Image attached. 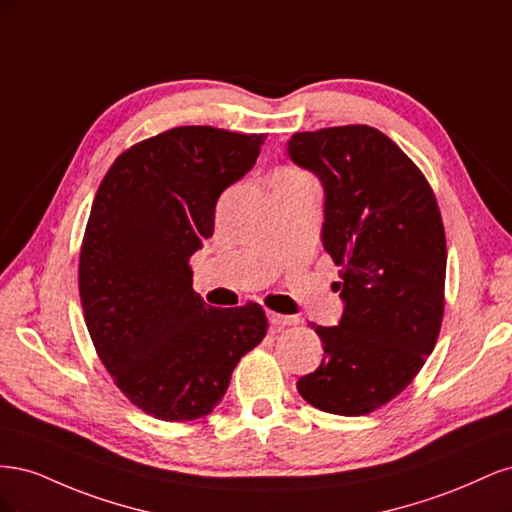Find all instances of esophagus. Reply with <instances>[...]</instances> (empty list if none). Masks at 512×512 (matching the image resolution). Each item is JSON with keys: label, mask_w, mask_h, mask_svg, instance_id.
I'll return each instance as SVG.
<instances>
[{"label": "esophagus", "mask_w": 512, "mask_h": 512, "mask_svg": "<svg viewBox=\"0 0 512 512\" xmlns=\"http://www.w3.org/2000/svg\"><path fill=\"white\" fill-rule=\"evenodd\" d=\"M269 322L271 327H277V329H284V327H292V324H297L299 318L297 316H284V314H275V312H269Z\"/></svg>", "instance_id": "obj_1"}]
</instances>
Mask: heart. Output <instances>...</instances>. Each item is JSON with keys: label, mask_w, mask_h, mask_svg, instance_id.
I'll use <instances>...</instances> for the list:
<instances>
[{"label": "heart", "mask_w": 512, "mask_h": 512, "mask_svg": "<svg viewBox=\"0 0 512 512\" xmlns=\"http://www.w3.org/2000/svg\"><path fill=\"white\" fill-rule=\"evenodd\" d=\"M280 173H288V175H305V173H301V170H294V168H284V170H280Z\"/></svg>", "instance_id": "1"}]
</instances>
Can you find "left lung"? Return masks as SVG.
I'll return each instance as SVG.
<instances>
[{"label": "left lung", "instance_id": "8db88e82", "mask_svg": "<svg viewBox=\"0 0 512 512\" xmlns=\"http://www.w3.org/2000/svg\"><path fill=\"white\" fill-rule=\"evenodd\" d=\"M288 156L322 181V245L342 267L344 299L337 327L312 324L324 359L297 389L322 412L363 416L404 391L438 342L442 215L425 175L376 128L297 132Z\"/></svg>", "mask_w": 512, "mask_h": 512}]
</instances>
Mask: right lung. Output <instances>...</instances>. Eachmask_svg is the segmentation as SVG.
Returning a JSON list of instances; mask_svg holds the SVG:
<instances>
[{
	"mask_svg": "<svg viewBox=\"0 0 512 512\" xmlns=\"http://www.w3.org/2000/svg\"><path fill=\"white\" fill-rule=\"evenodd\" d=\"M265 138L166 130L123 151L96 192L79 258L85 324L121 393L149 416L213 412L241 356L267 335L265 309L207 305L190 269L220 194L256 164Z\"/></svg>",
	"mask_w": 512,
	"mask_h": 512,
	"instance_id": "add662e5",
	"label": "right lung"
}]
</instances>
